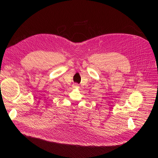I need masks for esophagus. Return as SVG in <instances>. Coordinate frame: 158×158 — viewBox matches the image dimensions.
Returning a JSON list of instances; mask_svg holds the SVG:
<instances>
[{"label":"esophagus","mask_w":158,"mask_h":158,"mask_svg":"<svg viewBox=\"0 0 158 158\" xmlns=\"http://www.w3.org/2000/svg\"><path fill=\"white\" fill-rule=\"evenodd\" d=\"M73 88H79V85H78L77 84H76V83H75V84H73Z\"/></svg>","instance_id":"34e87169"}]
</instances>
